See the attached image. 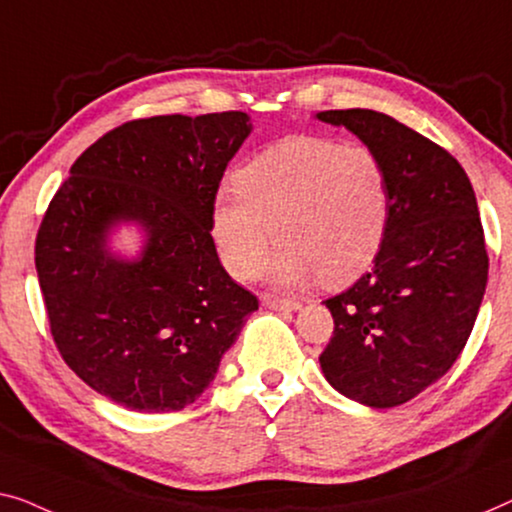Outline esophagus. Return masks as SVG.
<instances>
[{
	"mask_svg": "<svg viewBox=\"0 0 512 512\" xmlns=\"http://www.w3.org/2000/svg\"><path fill=\"white\" fill-rule=\"evenodd\" d=\"M262 304L266 308H276V311H297L301 301L294 297H280V294H262Z\"/></svg>",
	"mask_w": 512,
	"mask_h": 512,
	"instance_id": "esophagus-1",
	"label": "esophagus"
}]
</instances>
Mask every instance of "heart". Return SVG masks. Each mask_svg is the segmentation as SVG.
I'll return each mask as SVG.
<instances>
[{"label":"heart","mask_w":512,"mask_h":512,"mask_svg":"<svg viewBox=\"0 0 512 512\" xmlns=\"http://www.w3.org/2000/svg\"><path fill=\"white\" fill-rule=\"evenodd\" d=\"M220 194L211 232L236 280L257 276L273 234L283 250L278 280L318 276L338 287L373 264L390 225V176L376 150L329 136L297 134L255 153Z\"/></svg>","instance_id":"heart-1"}]
</instances>
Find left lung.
Returning <instances> with one entry per match:
<instances>
[{
	"instance_id": "obj_1",
	"label": "left lung",
	"mask_w": 512,
	"mask_h": 512,
	"mask_svg": "<svg viewBox=\"0 0 512 512\" xmlns=\"http://www.w3.org/2000/svg\"><path fill=\"white\" fill-rule=\"evenodd\" d=\"M318 118L376 150L392 197L373 269L325 301L334 334L322 373L366 406H401L448 373L478 318L489 269L478 201L448 150L390 115L348 109Z\"/></svg>"
}]
</instances>
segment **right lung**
Here are the masks:
<instances>
[{
  "label": "right lung",
  "instance_id": "add662e5",
  "mask_svg": "<svg viewBox=\"0 0 512 512\" xmlns=\"http://www.w3.org/2000/svg\"><path fill=\"white\" fill-rule=\"evenodd\" d=\"M248 134L241 111L129 120L78 157L43 213L34 262L50 334L69 369L120 406L185 408L257 311L211 236L215 194ZM129 219L149 236L134 263L105 250Z\"/></svg>",
  "mask_w": 512,
  "mask_h": 512
}]
</instances>
